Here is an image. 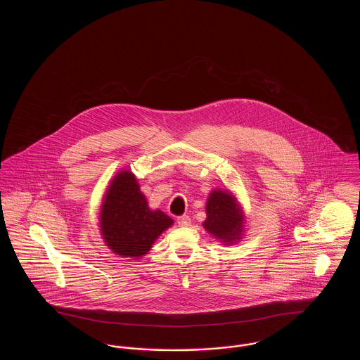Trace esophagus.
Here are the masks:
<instances>
[{
  "label": "esophagus",
  "mask_w": 360,
  "mask_h": 360,
  "mask_svg": "<svg viewBox=\"0 0 360 360\" xmlns=\"http://www.w3.org/2000/svg\"><path fill=\"white\" fill-rule=\"evenodd\" d=\"M190 224H191V220H190V217L186 216V214L178 217V225H179V226H188Z\"/></svg>",
  "instance_id": "34e87169"
}]
</instances>
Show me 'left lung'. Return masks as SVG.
<instances>
[{
  "label": "left lung",
  "mask_w": 360,
  "mask_h": 360,
  "mask_svg": "<svg viewBox=\"0 0 360 360\" xmlns=\"http://www.w3.org/2000/svg\"><path fill=\"white\" fill-rule=\"evenodd\" d=\"M206 220L202 223L206 232L225 245L241 240L245 228L243 206L229 190L213 188L205 205Z\"/></svg>",
  "instance_id": "8db88e82"
}]
</instances>
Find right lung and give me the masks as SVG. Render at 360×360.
<instances>
[{"instance_id":"add662e5","label":"right lung","mask_w":360,"mask_h":360,"mask_svg":"<svg viewBox=\"0 0 360 360\" xmlns=\"http://www.w3.org/2000/svg\"><path fill=\"white\" fill-rule=\"evenodd\" d=\"M174 224L160 209H150L134 172L121 170L110 181L100 210V231L108 248L121 257L140 259Z\"/></svg>"}]
</instances>
